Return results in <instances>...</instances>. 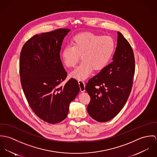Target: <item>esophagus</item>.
Listing matches in <instances>:
<instances>
[{"mask_svg":"<svg viewBox=\"0 0 157 157\" xmlns=\"http://www.w3.org/2000/svg\"><path fill=\"white\" fill-rule=\"evenodd\" d=\"M78 85H79V86H80V90L82 92H84L85 90V82L83 81V80H78Z\"/></svg>","mask_w":157,"mask_h":157,"instance_id":"34e87169","label":"esophagus"}]
</instances>
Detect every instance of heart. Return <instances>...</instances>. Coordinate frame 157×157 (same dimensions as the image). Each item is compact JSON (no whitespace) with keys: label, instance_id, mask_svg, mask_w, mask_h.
<instances>
[{"label":"heart","instance_id":"b5f03b06","mask_svg":"<svg viewBox=\"0 0 157 157\" xmlns=\"http://www.w3.org/2000/svg\"><path fill=\"white\" fill-rule=\"evenodd\" d=\"M115 49L113 38L85 32L75 36L72 45L66 46L61 57L65 66L74 67L80 59L82 62L72 73L71 76L83 80L90 75L93 69L100 71L106 67L112 59Z\"/></svg>","mask_w":157,"mask_h":157}]
</instances>
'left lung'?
<instances>
[{
	"label": "left lung",
	"instance_id": "left-lung-1",
	"mask_svg": "<svg viewBox=\"0 0 157 157\" xmlns=\"http://www.w3.org/2000/svg\"><path fill=\"white\" fill-rule=\"evenodd\" d=\"M134 73L133 49L118 32L113 61L90 78L85 86L90 97L87 111L93 119L106 122L120 112L131 92Z\"/></svg>",
	"mask_w": 157,
	"mask_h": 157
}]
</instances>
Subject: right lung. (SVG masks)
Wrapping results in <instances>:
<instances>
[{
	"instance_id": "obj_1",
	"label": "right lung",
	"mask_w": 157,
	"mask_h": 157,
	"mask_svg": "<svg viewBox=\"0 0 157 157\" xmlns=\"http://www.w3.org/2000/svg\"><path fill=\"white\" fill-rule=\"evenodd\" d=\"M71 30L59 28L35 35L23 46L19 73L28 103L40 119L51 124L67 117L69 107L80 91L77 80L61 83L67 72L60 57L64 37Z\"/></svg>"
}]
</instances>
